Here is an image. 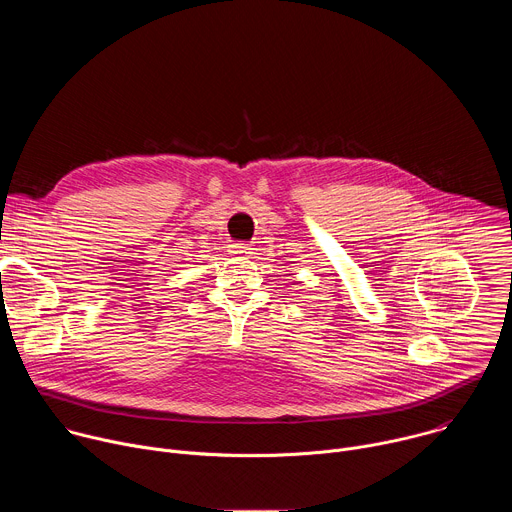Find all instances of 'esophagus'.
Instances as JSON below:
<instances>
[{"mask_svg":"<svg viewBox=\"0 0 512 512\" xmlns=\"http://www.w3.org/2000/svg\"><path fill=\"white\" fill-rule=\"evenodd\" d=\"M231 253H233V255H243V257H247V255L251 253V247H249L247 243H233V245H231Z\"/></svg>","mask_w":512,"mask_h":512,"instance_id":"1","label":"esophagus"}]
</instances>
